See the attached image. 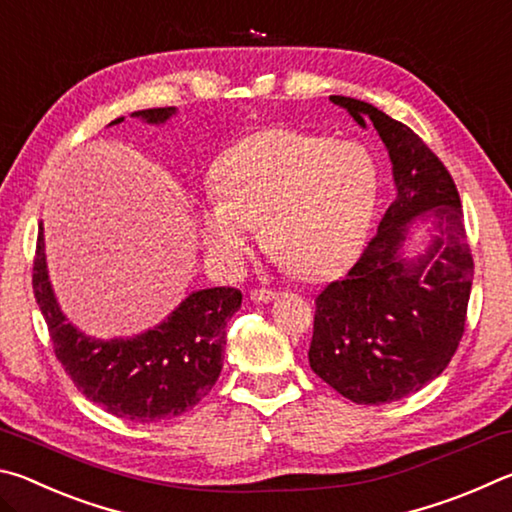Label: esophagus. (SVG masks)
<instances>
[{
  "label": "esophagus",
  "instance_id": "esophagus-1",
  "mask_svg": "<svg viewBox=\"0 0 512 512\" xmlns=\"http://www.w3.org/2000/svg\"><path fill=\"white\" fill-rule=\"evenodd\" d=\"M277 298L275 291H268V289H255L250 291V300L253 302H271Z\"/></svg>",
  "mask_w": 512,
  "mask_h": 512
}]
</instances>
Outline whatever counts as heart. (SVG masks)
Here are the masks:
<instances>
[{
	"mask_svg": "<svg viewBox=\"0 0 512 512\" xmlns=\"http://www.w3.org/2000/svg\"><path fill=\"white\" fill-rule=\"evenodd\" d=\"M377 164L366 146L293 126H268L230 146L214 169V194L198 212L210 253L239 266L250 228L302 280L348 262L377 198Z\"/></svg>",
	"mask_w": 512,
	"mask_h": 512,
	"instance_id": "b5f03b06",
	"label": "heart"
}]
</instances>
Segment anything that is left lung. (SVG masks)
Listing matches in <instances>:
<instances>
[{"mask_svg":"<svg viewBox=\"0 0 512 512\" xmlns=\"http://www.w3.org/2000/svg\"><path fill=\"white\" fill-rule=\"evenodd\" d=\"M329 101L375 126L397 196L357 264L318 293L309 366L352 402H395L436 379L465 334L474 259L463 205L445 164L409 126L366 101ZM429 213L439 232L406 263L399 248L408 225Z\"/></svg>","mask_w":512,"mask_h":512,"instance_id":"obj_1","label":"left lung"}]
</instances>
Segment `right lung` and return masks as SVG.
<instances>
[{
    "mask_svg": "<svg viewBox=\"0 0 512 512\" xmlns=\"http://www.w3.org/2000/svg\"><path fill=\"white\" fill-rule=\"evenodd\" d=\"M173 112L176 108H149L133 112V117L162 124ZM119 121L124 117L112 124ZM31 282L60 366L90 402L117 418L131 422L173 418L201 402L219 379L225 325L241 307L239 289L196 291L162 325L135 339H90L67 323L51 291L42 225Z\"/></svg>",
    "mask_w": 512,
    "mask_h": 512,
    "instance_id": "obj_1",
    "label": "right lung"
}]
</instances>
